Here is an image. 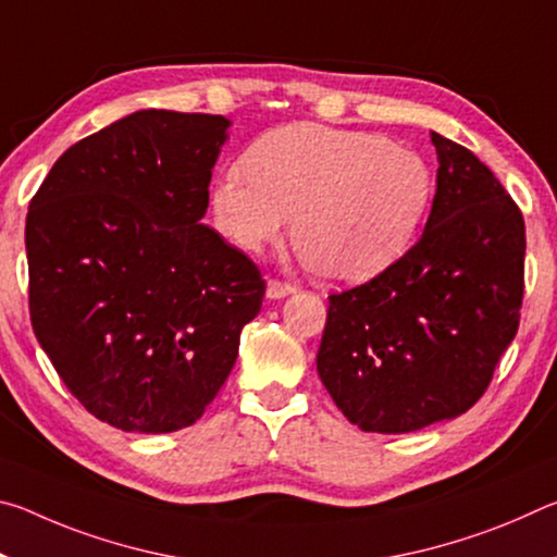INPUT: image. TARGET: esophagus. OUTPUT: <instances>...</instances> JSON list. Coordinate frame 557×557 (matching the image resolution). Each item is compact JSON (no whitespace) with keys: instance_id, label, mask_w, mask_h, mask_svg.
I'll return each instance as SVG.
<instances>
[{"instance_id":"esophagus-1","label":"esophagus","mask_w":557,"mask_h":557,"mask_svg":"<svg viewBox=\"0 0 557 557\" xmlns=\"http://www.w3.org/2000/svg\"><path fill=\"white\" fill-rule=\"evenodd\" d=\"M292 292H297L295 285H289V282H282V280H270L268 282V297L270 299H282L292 295Z\"/></svg>"}]
</instances>
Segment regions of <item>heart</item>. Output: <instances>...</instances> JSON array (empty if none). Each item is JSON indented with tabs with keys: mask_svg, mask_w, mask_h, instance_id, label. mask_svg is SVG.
Segmentation results:
<instances>
[{
	"mask_svg": "<svg viewBox=\"0 0 557 557\" xmlns=\"http://www.w3.org/2000/svg\"><path fill=\"white\" fill-rule=\"evenodd\" d=\"M211 188L215 228L258 252L292 219V245L326 280H369L425 221L435 176L425 157L361 129L295 122L258 137Z\"/></svg>",
	"mask_w": 557,
	"mask_h": 557,
	"instance_id": "heart-1",
	"label": "heart"
}]
</instances>
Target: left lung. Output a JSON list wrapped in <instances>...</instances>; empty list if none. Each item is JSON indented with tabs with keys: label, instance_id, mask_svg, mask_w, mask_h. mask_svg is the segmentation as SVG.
<instances>
[{
	"label": "left lung",
	"instance_id": "left-lung-1",
	"mask_svg": "<svg viewBox=\"0 0 557 557\" xmlns=\"http://www.w3.org/2000/svg\"><path fill=\"white\" fill-rule=\"evenodd\" d=\"M437 191L420 240L329 297L317 371L363 432L400 435L467 412L513 342L523 301L521 209L484 162L430 132Z\"/></svg>",
	"mask_w": 557,
	"mask_h": 557
}]
</instances>
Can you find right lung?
Listing matches in <instances>:
<instances>
[{
	"instance_id": "add662e5",
	"label": "right lung",
	"mask_w": 557,
	"mask_h": 557,
	"mask_svg": "<svg viewBox=\"0 0 557 557\" xmlns=\"http://www.w3.org/2000/svg\"><path fill=\"white\" fill-rule=\"evenodd\" d=\"M223 115L139 110L65 149L26 213L29 314L55 373L125 432L194 425L265 280L199 223Z\"/></svg>"
}]
</instances>
